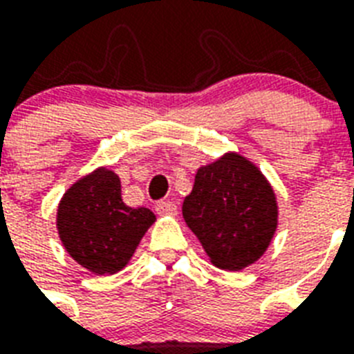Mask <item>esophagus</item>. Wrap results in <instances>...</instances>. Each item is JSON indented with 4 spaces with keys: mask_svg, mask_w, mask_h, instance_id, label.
Listing matches in <instances>:
<instances>
[{
    "mask_svg": "<svg viewBox=\"0 0 354 354\" xmlns=\"http://www.w3.org/2000/svg\"><path fill=\"white\" fill-rule=\"evenodd\" d=\"M156 211H158V215L172 216L178 213V205L174 202H171V200H163V202L156 204Z\"/></svg>",
    "mask_w": 354,
    "mask_h": 354,
    "instance_id": "esophagus-1",
    "label": "esophagus"
}]
</instances>
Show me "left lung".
Returning <instances> with one entry per match:
<instances>
[{
    "mask_svg": "<svg viewBox=\"0 0 354 354\" xmlns=\"http://www.w3.org/2000/svg\"><path fill=\"white\" fill-rule=\"evenodd\" d=\"M182 211L211 263L222 270L255 263L277 230L274 189L252 161L235 152L200 167Z\"/></svg>",
    "mask_w": 354,
    "mask_h": 354,
    "instance_id": "1",
    "label": "left lung"
}]
</instances>
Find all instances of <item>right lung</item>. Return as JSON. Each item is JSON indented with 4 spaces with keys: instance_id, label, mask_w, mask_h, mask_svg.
Segmentation results:
<instances>
[{
    "instance_id": "1",
    "label": "right lung",
    "mask_w": 354,
    "mask_h": 354,
    "mask_svg": "<svg viewBox=\"0 0 354 354\" xmlns=\"http://www.w3.org/2000/svg\"><path fill=\"white\" fill-rule=\"evenodd\" d=\"M154 221L147 207L133 209L122 202L121 180L106 167L75 182L57 213L64 248L80 266L99 275L124 268Z\"/></svg>"
}]
</instances>
